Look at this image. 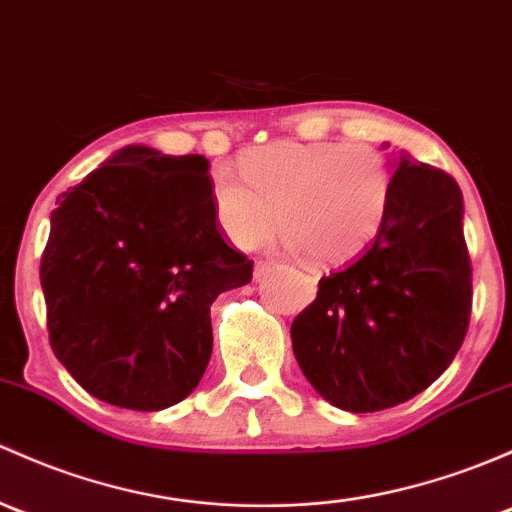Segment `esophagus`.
Returning <instances> with one entry per match:
<instances>
[{
    "label": "esophagus",
    "instance_id": "1",
    "mask_svg": "<svg viewBox=\"0 0 512 512\" xmlns=\"http://www.w3.org/2000/svg\"><path fill=\"white\" fill-rule=\"evenodd\" d=\"M272 270H274L272 262H257V265H255V279H265Z\"/></svg>",
    "mask_w": 512,
    "mask_h": 512
}]
</instances>
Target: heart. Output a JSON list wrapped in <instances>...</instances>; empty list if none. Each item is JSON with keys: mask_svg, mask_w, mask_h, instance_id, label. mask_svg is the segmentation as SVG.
Masks as SVG:
<instances>
[{"mask_svg": "<svg viewBox=\"0 0 512 512\" xmlns=\"http://www.w3.org/2000/svg\"><path fill=\"white\" fill-rule=\"evenodd\" d=\"M240 176L215 169L213 218L225 240L255 250L282 230L311 265H343L383 230L395 174L368 144L274 142L242 154Z\"/></svg>", "mask_w": 512, "mask_h": 512, "instance_id": "1", "label": "heart"}]
</instances>
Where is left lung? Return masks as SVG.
<instances>
[{
  "mask_svg": "<svg viewBox=\"0 0 512 512\" xmlns=\"http://www.w3.org/2000/svg\"><path fill=\"white\" fill-rule=\"evenodd\" d=\"M469 316L461 188L402 152L383 230L319 279L316 299L292 321V348L326 402L378 412L412 400L449 368Z\"/></svg>",
  "mask_w": 512,
  "mask_h": 512,
  "instance_id": "obj_1",
  "label": "left lung"
}]
</instances>
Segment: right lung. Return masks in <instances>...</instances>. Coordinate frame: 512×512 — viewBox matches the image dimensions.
Listing matches in <instances>:
<instances>
[{
  "mask_svg": "<svg viewBox=\"0 0 512 512\" xmlns=\"http://www.w3.org/2000/svg\"><path fill=\"white\" fill-rule=\"evenodd\" d=\"M208 164L129 144L58 198L41 257L48 336L83 390L157 412L196 390L211 304L252 279L213 218Z\"/></svg>",
  "mask_w": 512,
  "mask_h": 512,
  "instance_id": "add662e5",
  "label": "right lung"
}]
</instances>
